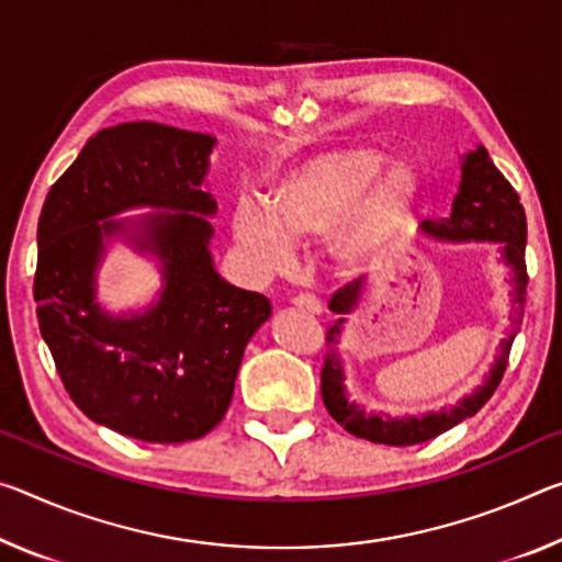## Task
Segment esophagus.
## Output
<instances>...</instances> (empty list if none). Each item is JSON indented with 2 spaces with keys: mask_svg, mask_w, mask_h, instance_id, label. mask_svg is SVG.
<instances>
[{
  "mask_svg": "<svg viewBox=\"0 0 562 562\" xmlns=\"http://www.w3.org/2000/svg\"><path fill=\"white\" fill-rule=\"evenodd\" d=\"M292 305L305 310V313H323V302H319L315 295H310V292H300V295L292 297Z\"/></svg>",
  "mask_w": 562,
  "mask_h": 562,
  "instance_id": "esophagus-1",
  "label": "esophagus"
}]
</instances>
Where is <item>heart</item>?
Instances as JSON below:
<instances>
[{"label": "heart", "mask_w": 562, "mask_h": 562, "mask_svg": "<svg viewBox=\"0 0 562 562\" xmlns=\"http://www.w3.org/2000/svg\"><path fill=\"white\" fill-rule=\"evenodd\" d=\"M375 147H342L307 157L267 192V210L239 204L233 233L262 270L292 262L295 245L329 235V255L345 272L375 265L420 192L407 162L382 169Z\"/></svg>", "instance_id": "b5f03b06"}]
</instances>
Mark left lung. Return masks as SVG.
Instances as JSON below:
<instances>
[{"mask_svg": "<svg viewBox=\"0 0 562 562\" xmlns=\"http://www.w3.org/2000/svg\"><path fill=\"white\" fill-rule=\"evenodd\" d=\"M460 190L452 200L450 217L438 222H423V233L448 243H468V239H487V243L503 245V260L513 272V333L501 342L493 370L485 378L473 395L462 397L460 405L440 413H427L420 417H390V415H368L345 395V370L337 345H340L345 315H350L358 307L360 295L364 290L362 280L345 284L329 300V310L337 315L335 325L327 327V355L323 372H319V393L327 413L340 423L347 432L355 438L380 442V445H417L438 438L445 430L456 427L458 423L473 417L483 407L501 385L505 375L510 347L518 333L525 292H528V267H525V237H528V222H525V210L520 204L518 192L505 180L501 169L493 165L485 147H477L473 153L462 157L460 167Z\"/></svg>", "mask_w": 562, "mask_h": 562, "instance_id": "obj_1", "label": "left lung"}]
</instances>
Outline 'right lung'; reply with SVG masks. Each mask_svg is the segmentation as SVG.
I'll return each instance as SVG.
<instances>
[{"label": "right lung", "instance_id": "add662e5", "mask_svg": "<svg viewBox=\"0 0 562 562\" xmlns=\"http://www.w3.org/2000/svg\"><path fill=\"white\" fill-rule=\"evenodd\" d=\"M215 137L124 122L87 145L44 200L34 302L61 385L89 420L145 442H187L225 417L249 337L272 315L260 292L217 274L210 255L217 202L202 190ZM132 206L175 209L137 223ZM155 254L166 288L142 316L112 318L93 302L103 237L128 232Z\"/></svg>", "mask_w": 562, "mask_h": 562}]
</instances>
